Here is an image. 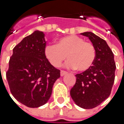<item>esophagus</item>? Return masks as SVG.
Returning a JSON list of instances; mask_svg holds the SVG:
<instances>
[{"label":"esophagus","mask_w":124,"mask_h":124,"mask_svg":"<svg viewBox=\"0 0 124 124\" xmlns=\"http://www.w3.org/2000/svg\"><path fill=\"white\" fill-rule=\"evenodd\" d=\"M67 72H66V71H64V70H61V72H60V76H64L66 74H67Z\"/></svg>","instance_id":"34e87169"}]
</instances>
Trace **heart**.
<instances>
[{
  "instance_id": "b5f03b06",
  "label": "heart",
  "mask_w": 124,
  "mask_h": 124,
  "mask_svg": "<svg viewBox=\"0 0 124 124\" xmlns=\"http://www.w3.org/2000/svg\"><path fill=\"white\" fill-rule=\"evenodd\" d=\"M44 52L46 58L55 67L60 66L68 57L69 60L66 62V66L76 68L78 71H86L90 68L96 58L93 44L76 35L60 38L56 45L47 46Z\"/></svg>"
}]
</instances>
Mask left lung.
I'll return each instance as SVG.
<instances>
[{
	"label": "left lung",
	"instance_id": "obj_1",
	"mask_svg": "<svg viewBox=\"0 0 124 124\" xmlns=\"http://www.w3.org/2000/svg\"><path fill=\"white\" fill-rule=\"evenodd\" d=\"M81 34L88 37L96 50L93 66L76 75V82L70 90L75 104L84 109L99 106L111 93L116 68L114 56L106 41L92 32Z\"/></svg>",
	"mask_w": 124,
	"mask_h": 124
}]
</instances>
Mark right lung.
Here are the masks:
<instances>
[{
	"instance_id": "add662e5",
	"label": "right lung",
	"mask_w": 124,
	"mask_h": 124,
	"mask_svg": "<svg viewBox=\"0 0 124 124\" xmlns=\"http://www.w3.org/2000/svg\"><path fill=\"white\" fill-rule=\"evenodd\" d=\"M43 32L34 31L13 49L7 79L12 96L29 108H38L48 101L60 71L46 58Z\"/></svg>"
}]
</instances>
